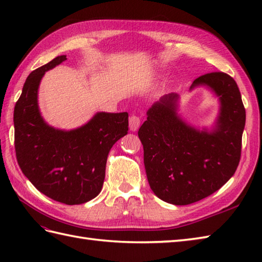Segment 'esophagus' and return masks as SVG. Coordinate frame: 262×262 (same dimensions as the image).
Instances as JSON below:
<instances>
[{
	"mask_svg": "<svg viewBox=\"0 0 262 262\" xmlns=\"http://www.w3.org/2000/svg\"><path fill=\"white\" fill-rule=\"evenodd\" d=\"M141 125V118L136 115H132L129 117V128L132 132H136Z\"/></svg>",
	"mask_w": 262,
	"mask_h": 262,
	"instance_id": "obj_1",
	"label": "esophagus"
}]
</instances>
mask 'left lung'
<instances>
[{"label": "left lung", "instance_id": "1", "mask_svg": "<svg viewBox=\"0 0 262 262\" xmlns=\"http://www.w3.org/2000/svg\"><path fill=\"white\" fill-rule=\"evenodd\" d=\"M200 84L221 100L215 130L186 125L176 114L174 93L154 103L138 129L149 187L169 204L189 205L210 196L235 173L241 159L246 109L236 82L223 72H211L197 77L191 89Z\"/></svg>", "mask_w": 262, "mask_h": 262}]
</instances>
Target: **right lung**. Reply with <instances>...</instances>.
<instances>
[{"mask_svg":"<svg viewBox=\"0 0 262 262\" xmlns=\"http://www.w3.org/2000/svg\"><path fill=\"white\" fill-rule=\"evenodd\" d=\"M65 55L32 71L14 107V148L24 174L56 202L79 205L101 191L108 154L128 133V114L98 113L86 125L64 132L49 127L39 114L37 92L45 72Z\"/></svg>","mask_w":262,"mask_h":262,"instance_id":"obj_1","label":"right lung"}]
</instances>
